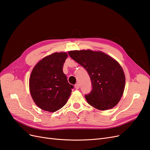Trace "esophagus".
Instances as JSON below:
<instances>
[{"label": "esophagus", "mask_w": 150, "mask_h": 150, "mask_svg": "<svg viewBox=\"0 0 150 150\" xmlns=\"http://www.w3.org/2000/svg\"><path fill=\"white\" fill-rule=\"evenodd\" d=\"M75 88L76 89H79V88H80V85H79V83H76V84H75Z\"/></svg>", "instance_id": "34e87169"}]
</instances>
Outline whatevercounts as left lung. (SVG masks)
<instances>
[{
    "instance_id": "1",
    "label": "left lung",
    "mask_w": 150,
    "mask_h": 150,
    "mask_svg": "<svg viewBox=\"0 0 150 150\" xmlns=\"http://www.w3.org/2000/svg\"><path fill=\"white\" fill-rule=\"evenodd\" d=\"M70 57L87 70L92 91L85 97L94 108L112 109L120 100L125 87V73L119 63L101 51H70Z\"/></svg>"
}]
</instances>
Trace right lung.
<instances>
[{
  "instance_id": "add662e5",
  "label": "right lung",
  "mask_w": 150,
  "mask_h": 150,
  "mask_svg": "<svg viewBox=\"0 0 150 150\" xmlns=\"http://www.w3.org/2000/svg\"><path fill=\"white\" fill-rule=\"evenodd\" d=\"M67 53H54L42 58L34 67L29 89L35 104L42 110L53 112L65 105L74 88L63 74Z\"/></svg>"
}]
</instances>
